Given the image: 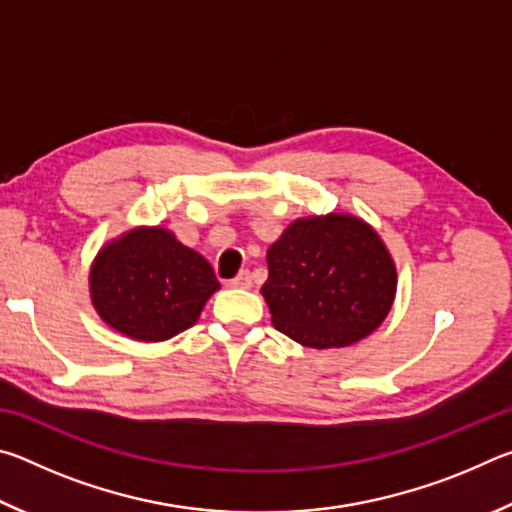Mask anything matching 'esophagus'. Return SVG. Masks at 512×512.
<instances>
[{"mask_svg": "<svg viewBox=\"0 0 512 512\" xmlns=\"http://www.w3.org/2000/svg\"><path fill=\"white\" fill-rule=\"evenodd\" d=\"M250 284H253V277H250L248 271H241L235 280H230V287L235 289H250Z\"/></svg>", "mask_w": 512, "mask_h": 512, "instance_id": "1", "label": "esophagus"}]
</instances>
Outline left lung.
Returning <instances> with one entry per match:
<instances>
[{
    "label": "left lung",
    "mask_w": 512,
    "mask_h": 512,
    "mask_svg": "<svg viewBox=\"0 0 512 512\" xmlns=\"http://www.w3.org/2000/svg\"><path fill=\"white\" fill-rule=\"evenodd\" d=\"M266 262L262 296L271 323L305 348L366 339L393 307V257L377 230L354 214L296 219L268 248Z\"/></svg>",
    "instance_id": "obj_1"
}]
</instances>
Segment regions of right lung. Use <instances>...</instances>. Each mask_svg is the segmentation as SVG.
<instances>
[{
  "mask_svg": "<svg viewBox=\"0 0 512 512\" xmlns=\"http://www.w3.org/2000/svg\"><path fill=\"white\" fill-rule=\"evenodd\" d=\"M219 287L210 262L160 225L108 241L90 266V300L103 323L144 343L192 327Z\"/></svg>",
  "mask_w": 512,
  "mask_h": 512,
  "instance_id": "1",
  "label": "right lung"
}]
</instances>
